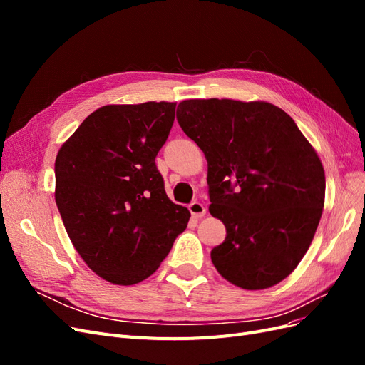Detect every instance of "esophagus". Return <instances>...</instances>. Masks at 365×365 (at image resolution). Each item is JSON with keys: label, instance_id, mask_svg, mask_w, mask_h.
Wrapping results in <instances>:
<instances>
[{"label": "esophagus", "instance_id": "esophagus-1", "mask_svg": "<svg viewBox=\"0 0 365 365\" xmlns=\"http://www.w3.org/2000/svg\"><path fill=\"white\" fill-rule=\"evenodd\" d=\"M189 210L193 217H202L205 216L207 213V208L204 204H201L200 201H193L190 205H189Z\"/></svg>", "mask_w": 365, "mask_h": 365}]
</instances>
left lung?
I'll return each mask as SVG.
<instances>
[{"label": "left lung", "instance_id": "1", "mask_svg": "<svg viewBox=\"0 0 365 365\" xmlns=\"http://www.w3.org/2000/svg\"><path fill=\"white\" fill-rule=\"evenodd\" d=\"M208 164L210 213L227 228L212 250L217 272L242 289H264L297 268L322 219L326 193L315 149L279 106L192 98L176 109Z\"/></svg>", "mask_w": 365, "mask_h": 365}]
</instances>
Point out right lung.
I'll list each match as a JSON object with an SVG mask.
<instances>
[{
	"mask_svg": "<svg viewBox=\"0 0 365 365\" xmlns=\"http://www.w3.org/2000/svg\"><path fill=\"white\" fill-rule=\"evenodd\" d=\"M175 106H102L58 152L54 200L62 222L76 251L106 282L148 279L189 224L190 212L169 200L155 164Z\"/></svg>",
	"mask_w": 365,
	"mask_h": 365,
	"instance_id": "add662e5",
	"label": "right lung"
}]
</instances>
